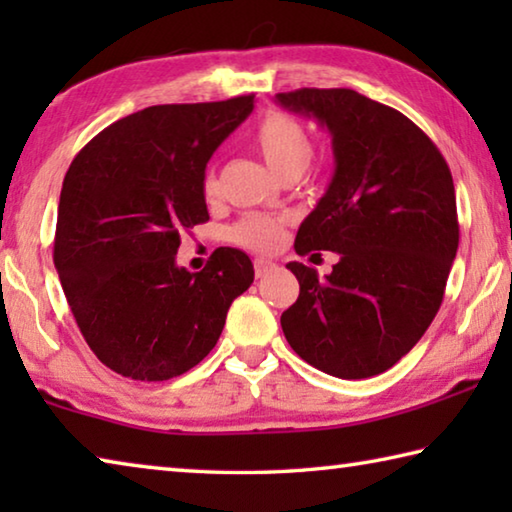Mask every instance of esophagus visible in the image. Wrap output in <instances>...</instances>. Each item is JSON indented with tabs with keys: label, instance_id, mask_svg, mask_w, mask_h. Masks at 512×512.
Listing matches in <instances>:
<instances>
[{
	"label": "esophagus",
	"instance_id": "esophagus-1",
	"mask_svg": "<svg viewBox=\"0 0 512 512\" xmlns=\"http://www.w3.org/2000/svg\"><path fill=\"white\" fill-rule=\"evenodd\" d=\"M253 266H255V275L257 277H264V275H268L271 271H275V264L271 262V259H264V257H257L255 262H253Z\"/></svg>",
	"mask_w": 512,
	"mask_h": 512
}]
</instances>
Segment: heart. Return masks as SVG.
<instances>
[{
    "label": "heart",
    "mask_w": 512,
    "mask_h": 512,
    "mask_svg": "<svg viewBox=\"0 0 512 512\" xmlns=\"http://www.w3.org/2000/svg\"><path fill=\"white\" fill-rule=\"evenodd\" d=\"M255 146L277 178L302 176L309 169L311 160H314V144H311L305 128L289 115H282V112H273L259 124ZM203 192L207 196L216 194V180L212 171H207L203 180ZM230 239L250 250H273L280 241V225L268 219V216L253 214L241 219L230 230Z\"/></svg>",
    "instance_id": "heart-1"
}]
</instances>
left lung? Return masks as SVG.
Segmentation results:
<instances>
[{
  "instance_id": "8db88e82",
  "label": "left lung",
  "mask_w": 512,
  "mask_h": 512,
  "mask_svg": "<svg viewBox=\"0 0 512 512\" xmlns=\"http://www.w3.org/2000/svg\"><path fill=\"white\" fill-rule=\"evenodd\" d=\"M332 135L334 176L296 235V253L341 259L320 280L289 262L300 296L280 323L300 359L341 379L393 368L427 332L458 248L454 180L409 117L348 88L275 94Z\"/></svg>"
}]
</instances>
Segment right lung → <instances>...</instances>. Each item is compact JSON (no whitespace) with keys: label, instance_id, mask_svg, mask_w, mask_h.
<instances>
[{"label":"right lung","instance_id":"right-lung-1","mask_svg":"<svg viewBox=\"0 0 512 512\" xmlns=\"http://www.w3.org/2000/svg\"><path fill=\"white\" fill-rule=\"evenodd\" d=\"M253 106L255 94L144 108L69 164L54 264L83 339L119 375L164 381L194 368L253 284L237 248H216L201 273L176 264L180 232L210 219L207 162Z\"/></svg>","mask_w":512,"mask_h":512}]
</instances>
